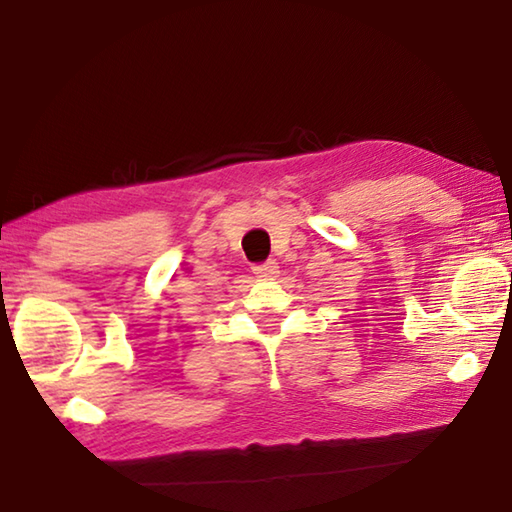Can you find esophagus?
<instances>
[{"instance_id":"34e87169","label":"esophagus","mask_w":512,"mask_h":512,"mask_svg":"<svg viewBox=\"0 0 512 512\" xmlns=\"http://www.w3.org/2000/svg\"><path fill=\"white\" fill-rule=\"evenodd\" d=\"M253 273L257 277H262V280H273V277L280 275V266H277L275 259H268V262H264V264H255Z\"/></svg>"}]
</instances>
